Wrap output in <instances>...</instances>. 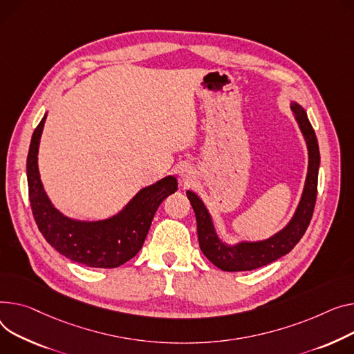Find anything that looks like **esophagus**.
<instances>
[{"label": "esophagus", "mask_w": 354, "mask_h": 354, "mask_svg": "<svg viewBox=\"0 0 354 354\" xmlns=\"http://www.w3.org/2000/svg\"><path fill=\"white\" fill-rule=\"evenodd\" d=\"M179 175L183 180H189L191 178H194V171L189 168V167H185L179 171Z\"/></svg>", "instance_id": "1"}]
</instances>
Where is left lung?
Instances as JSON below:
<instances>
[{
	"instance_id": "obj_1",
	"label": "left lung",
	"mask_w": 354,
	"mask_h": 354,
	"mask_svg": "<svg viewBox=\"0 0 354 354\" xmlns=\"http://www.w3.org/2000/svg\"><path fill=\"white\" fill-rule=\"evenodd\" d=\"M292 111L306 139V144H308L309 171L296 214L283 230L262 242H242L239 245L227 246L218 238L209 212L199 196L191 191L186 192L187 199L191 201L195 210L201 250L212 263L225 272L253 270L277 261L279 257L289 253L299 243L312 221L317 196V176L320 165L319 144L304 109L297 104H292Z\"/></svg>"
}]
</instances>
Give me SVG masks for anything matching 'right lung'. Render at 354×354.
<instances>
[{
	"mask_svg": "<svg viewBox=\"0 0 354 354\" xmlns=\"http://www.w3.org/2000/svg\"><path fill=\"white\" fill-rule=\"evenodd\" d=\"M32 133L27 158L28 195L35 223L45 241L73 262L89 268H118L142 248L156 209L178 189L174 176L144 187L116 216L100 222H80L64 216L46 196L38 172V147L45 124Z\"/></svg>",
	"mask_w": 354,
	"mask_h": 354,
	"instance_id": "obj_1",
	"label": "right lung"
}]
</instances>
